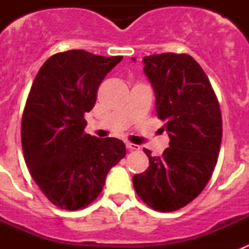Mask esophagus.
<instances>
[{
    "instance_id": "1",
    "label": "esophagus",
    "mask_w": 249,
    "mask_h": 249,
    "mask_svg": "<svg viewBox=\"0 0 249 249\" xmlns=\"http://www.w3.org/2000/svg\"><path fill=\"white\" fill-rule=\"evenodd\" d=\"M126 147L128 148V151H140V146H138V144H133V143H129V142H127Z\"/></svg>"
}]
</instances>
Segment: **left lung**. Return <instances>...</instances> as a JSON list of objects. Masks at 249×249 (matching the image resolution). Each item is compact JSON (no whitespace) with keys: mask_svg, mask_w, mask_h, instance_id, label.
I'll list each match as a JSON object with an SVG mask.
<instances>
[{"mask_svg":"<svg viewBox=\"0 0 249 249\" xmlns=\"http://www.w3.org/2000/svg\"><path fill=\"white\" fill-rule=\"evenodd\" d=\"M143 63L169 147L162 157H152L143 148L149 166L132 181L147 206L172 212L192 202L214 171L222 141L221 108L208 77L190 54H152L143 57Z\"/></svg>","mask_w":249,"mask_h":249,"instance_id":"obj_1","label":"left lung"}]
</instances>
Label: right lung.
<instances>
[{
  "label": "right lung",
  "mask_w": 249,
  "mask_h": 249,
  "mask_svg": "<svg viewBox=\"0 0 249 249\" xmlns=\"http://www.w3.org/2000/svg\"><path fill=\"white\" fill-rule=\"evenodd\" d=\"M122 58L61 52L43 63L32 83L22 114V149L34 181L59 208L77 211L92 203L109 169L126 156L122 141L85 133V113Z\"/></svg>",
  "instance_id": "1"
}]
</instances>
